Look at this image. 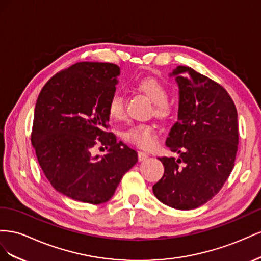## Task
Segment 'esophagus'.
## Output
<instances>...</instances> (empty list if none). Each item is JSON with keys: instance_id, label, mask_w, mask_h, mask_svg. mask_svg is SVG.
I'll use <instances>...</instances> for the list:
<instances>
[{"instance_id": "esophagus-1", "label": "esophagus", "mask_w": 261, "mask_h": 261, "mask_svg": "<svg viewBox=\"0 0 261 261\" xmlns=\"http://www.w3.org/2000/svg\"><path fill=\"white\" fill-rule=\"evenodd\" d=\"M138 158H139L140 162H142V161H145L148 158V154L145 153V152H142V151H139L138 152Z\"/></svg>"}]
</instances>
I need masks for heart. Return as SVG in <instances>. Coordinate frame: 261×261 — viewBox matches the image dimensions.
Here are the masks:
<instances>
[{
  "label": "heart",
  "mask_w": 261,
  "mask_h": 261,
  "mask_svg": "<svg viewBox=\"0 0 261 261\" xmlns=\"http://www.w3.org/2000/svg\"><path fill=\"white\" fill-rule=\"evenodd\" d=\"M135 86L154 102L153 113L156 117L167 118L173 113L174 105L167 98V87L162 81L153 76H145L139 80ZM107 113L114 120H122L124 118V101L120 95L111 96L107 103ZM122 137L128 143L141 148H151L156 142V130L152 123H138L125 130Z\"/></svg>",
  "instance_id": "1"
}]
</instances>
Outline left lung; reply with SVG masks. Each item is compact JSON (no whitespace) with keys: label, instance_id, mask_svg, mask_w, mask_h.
<instances>
[{"label":"left lung","instance_id":"8db88e82","mask_svg":"<svg viewBox=\"0 0 261 261\" xmlns=\"http://www.w3.org/2000/svg\"><path fill=\"white\" fill-rule=\"evenodd\" d=\"M172 75L179 86V108L166 145L179 159L159 158L165 170L153 192L164 204L191 210L218 195L232 173L237 110L224 87L193 69L179 65Z\"/></svg>","mask_w":261,"mask_h":261}]
</instances>
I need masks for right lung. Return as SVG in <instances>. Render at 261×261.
<instances>
[{"instance_id":"1","label":"right lung","mask_w":261,"mask_h":261,"mask_svg":"<svg viewBox=\"0 0 261 261\" xmlns=\"http://www.w3.org/2000/svg\"><path fill=\"white\" fill-rule=\"evenodd\" d=\"M120 69L114 63L77 62L55 74L39 93L32 144L57 191L84 203L106 202L138 154L109 132L107 103ZM96 145L109 153L91 154Z\"/></svg>"}]
</instances>
